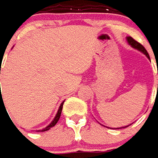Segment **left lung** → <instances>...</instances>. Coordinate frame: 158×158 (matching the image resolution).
<instances>
[{"label": "left lung", "instance_id": "obj_1", "mask_svg": "<svg viewBox=\"0 0 158 158\" xmlns=\"http://www.w3.org/2000/svg\"><path fill=\"white\" fill-rule=\"evenodd\" d=\"M127 41H128V42L130 43V45H131L133 48H136V49H138V50H140L141 52H143V54H145L146 56L148 57L149 59H150V56H149V54H148V52H147V50L145 49V48L143 47L141 43H139L138 42H136L135 39H133L132 37L129 36L127 37ZM157 88H158V85H157ZM127 127V126H126ZM126 127H123V128H126Z\"/></svg>", "mask_w": 158, "mask_h": 158}]
</instances>
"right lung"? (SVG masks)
Returning <instances> with one entry per match:
<instances>
[{
	"label": "right lung",
	"instance_id": "add662e5",
	"mask_svg": "<svg viewBox=\"0 0 158 158\" xmlns=\"http://www.w3.org/2000/svg\"><path fill=\"white\" fill-rule=\"evenodd\" d=\"M1 73V72H0ZM63 102H62V104H61V106H60V108H59V110H58V112H57V114H56V117L54 118V120L51 122V123L49 124L48 126H47L45 129H43V130H42V131H48V130H49L51 127H53V126H55L56 124L57 123V122H58V120L60 119V116H61V113H62V105H63Z\"/></svg>",
	"mask_w": 158,
	"mask_h": 158
}]
</instances>
